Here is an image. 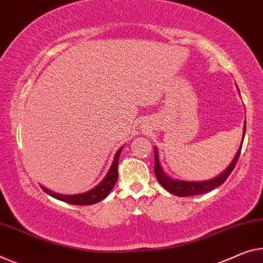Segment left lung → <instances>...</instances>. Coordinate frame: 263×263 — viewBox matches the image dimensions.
<instances>
[{
  "instance_id": "1",
  "label": "left lung",
  "mask_w": 263,
  "mask_h": 263,
  "mask_svg": "<svg viewBox=\"0 0 263 263\" xmlns=\"http://www.w3.org/2000/svg\"><path fill=\"white\" fill-rule=\"evenodd\" d=\"M239 90V88H237ZM240 92V90H239ZM245 134H246V121L243 124V134H242V142H243L245 139ZM242 142L239 148V151L234 156V159L227 168L224 169L223 172L219 174L216 177H213L211 180L207 181H182V180H176L173 179V177L168 176L167 174L164 173L162 165H161L160 159H159V152H157V148L154 147V157H155V167H154V172L156 175V179L159 181L160 184L168 191L169 193L174 194L176 196H193V195H200V194H204L207 192L213 191L214 188L220 187V185L227 180V177L230 175V173L233 172V169L235 168V164L237 162L240 157V153H241V148H242Z\"/></svg>"
}]
</instances>
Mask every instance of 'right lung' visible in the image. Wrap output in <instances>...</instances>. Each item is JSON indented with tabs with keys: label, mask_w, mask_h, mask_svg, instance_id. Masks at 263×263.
I'll list each match as a JSON object with an SVG mask.
<instances>
[{
	"label": "right lung",
	"mask_w": 263,
	"mask_h": 263,
	"mask_svg": "<svg viewBox=\"0 0 263 263\" xmlns=\"http://www.w3.org/2000/svg\"><path fill=\"white\" fill-rule=\"evenodd\" d=\"M123 147H121L114 156V160H112L111 167L109 168L107 175L104 176V179L101 181V182L94 187L90 191L82 194H75V195H63V194L54 193L49 191V189L41 185V188L46 192L48 195L54 197V199H58L60 201H64L67 203L70 204H76V205H84V204H94L98 203V202L102 201L108 196V194L111 192V189L114 188L116 183V180H118L119 173H118V165H119V157L121 152H122Z\"/></svg>",
	"instance_id": "right-lung-1"
}]
</instances>
